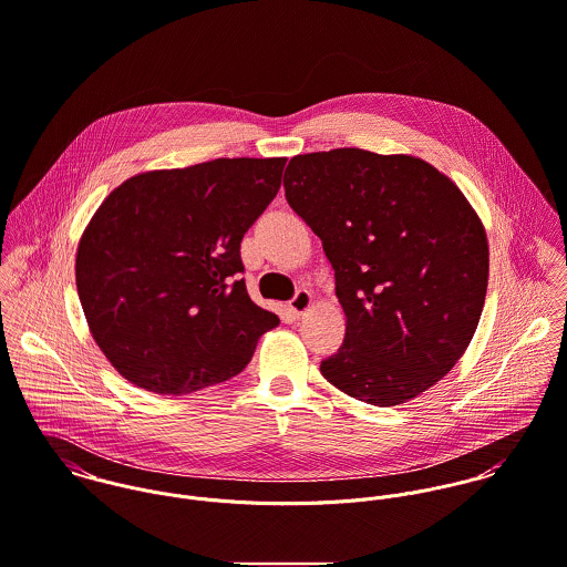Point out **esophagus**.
Instances as JSON below:
<instances>
[{
	"instance_id": "obj_1",
	"label": "esophagus",
	"mask_w": 567,
	"mask_h": 567,
	"mask_svg": "<svg viewBox=\"0 0 567 567\" xmlns=\"http://www.w3.org/2000/svg\"><path fill=\"white\" fill-rule=\"evenodd\" d=\"M311 305H313V296H311V291H307V289H300V291L291 298V302H289L291 311H293L298 318L305 316V313L311 309Z\"/></svg>"
}]
</instances>
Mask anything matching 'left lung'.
<instances>
[{"instance_id": "left-lung-1", "label": "left lung", "mask_w": 567, "mask_h": 567, "mask_svg": "<svg viewBox=\"0 0 567 567\" xmlns=\"http://www.w3.org/2000/svg\"><path fill=\"white\" fill-rule=\"evenodd\" d=\"M282 184L322 238L348 322L324 379L379 408L441 381L477 329L488 282L486 234L457 186L419 157L363 148L296 155Z\"/></svg>"}]
</instances>
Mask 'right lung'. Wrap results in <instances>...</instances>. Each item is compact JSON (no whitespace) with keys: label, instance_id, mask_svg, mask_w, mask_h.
<instances>
[{"label":"right lung","instance_id":"right-lung-1","mask_svg":"<svg viewBox=\"0 0 567 567\" xmlns=\"http://www.w3.org/2000/svg\"><path fill=\"white\" fill-rule=\"evenodd\" d=\"M285 157L213 159L126 179L76 254L79 298L115 370L155 394L236 377L278 316L254 305L240 240L274 202Z\"/></svg>","mask_w":567,"mask_h":567}]
</instances>
